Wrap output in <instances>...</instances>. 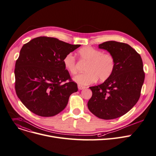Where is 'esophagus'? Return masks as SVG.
<instances>
[{
  "label": "esophagus",
  "mask_w": 156,
  "mask_h": 156,
  "mask_svg": "<svg viewBox=\"0 0 156 156\" xmlns=\"http://www.w3.org/2000/svg\"><path fill=\"white\" fill-rule=\"evenodd\" d=\"M78 89H79V90H83V89L86 88V87H84V86H82V85H78Z\"/></svg>",
  "instance_id": "34e87169"
}]
</instances>
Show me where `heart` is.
Returning <instances> with one entry per match:
<instances>
[{
    "label": "heart",
    "instance_id": "b5f03b06",
    "mask_svg": "<svg viewBox=\"0 0 156 156\" xmlns=\"http://www.w3.org/2000/svg\"><path fill=\"white\" fill-rule=\"evenodd\" d=\"M77 56L80 61L87 62L85 67V73L79 74L73 80L80 85H87L95 82L98 79L100 81L108 80L115 69V61L113 56L109 53H103L99 49L90 46L80 49ZM65 68L72 75H75L77 63L71 54H67L63 59Z\"/></svg>",
    "mask_w": 156,
    "mask_h": 156
}]
</instances>
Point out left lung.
<instances>
[{"label":"left lung","mask_w":156,"mask_h":156,"mask_svg":"<svg viewBox=\"0 0 156 156\" xmlns=\"http://www.w3.org/2000/svg\"><path fill=\"white\" fill-rule=\"evenodd\" d=\"M115 61L112 76L102 84L91 87L92 96L88 108L96 117L110 120L127 113L136 104L143 85L145 73L140 55L130 45L107 41L99 44Z\"/></svg>","instance_id":"8db88e82"}]
</instances>
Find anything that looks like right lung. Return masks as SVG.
<instances>
[{"label":"right lung","instance_id":"1","mask_svg":"<svg viewBox=\"0 0 156 156\" xmlns=\"http://www.w3.org/2000/svg\"><path fill=\"white\" fill-rule=\"evenodd\" d=\"M80 46L46 36L23 45L16 62L15 89L28 110L39 116L53 117L65 108L78 87L63 59Z\"/></svg>","mask_w":156,"mask_h":156}]
</instances>
